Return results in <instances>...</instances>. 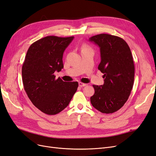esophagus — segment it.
<instances>
[{"label":"esophagus","mask_w":156,"mask_h":156,"mask_svg":"<svg viewBox=\"0 0 156 156\" xmlns=\"http://www.w3.org/2000/svg\"><path fill=\"white\" fill-rule=\"evenodd\" d=\"M87 84H85V83H81V82H79V86L80 87H85V86H87Z\"/></svg>","instance_id":"esophagus-1"}]
</instances>
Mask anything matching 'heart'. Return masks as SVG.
<instances>
[{"label": "heart", "mask_w": 156, "mask_h": 156, "mask_svg": "<svg viewBox=\"0 0 156 156\" xmlns=\"http://www.w3.org/2000/svg\"><path fill=\"white\" fill-rule=\"evenodd\" d=\"M83 49H89V48H88V47H87V45H84V46L83 47Z\"/></svg>", "instance_id": "b5f03b06"}]
</instances>
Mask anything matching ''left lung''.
I'll return each mask as SVG.
<instances>
[{
	"instance_id": "left-lung-1",
	"label": "left lung",
	"mask_w": 156,
	"mask_h": 156,
	"mask_svg": "<svg viewBox=\"0 0 156 156\" xmlns=\"http://www.w3.org/2000/svg\"><path fill=\"white\" fill-rule=\"evenodd\" d=\"M100 48L98 69L103 73L104 84H94L90 98L92 106L102 113H113L128 100L134 83L135 66L129 45L121 37L100 34L90 38Z\"/></svg>"
}]
</instances>
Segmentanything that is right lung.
Listing matches in <instances>:
<instances>
[{
    "label": "right lung",
    "mask_w": 156,
    "mask_h": 156,
    "mask_svg": "<svg viewBox=\"0 0 156 156\" xmlns=\"http://www.w3.org/2000/svg\"><path fill=\"white\" fill-rule=\"evenodd\" d=\"M73 36H46L34 42L22 66L23 87L31 102L47 115L58 114L66 107L77 91L78 83L55 78L63 68L62 57Z\"/></svg>",
    "instance_id": "1"
}]
</instances>
